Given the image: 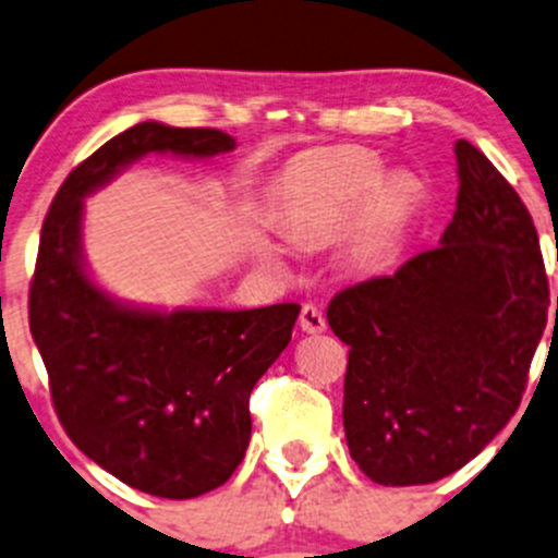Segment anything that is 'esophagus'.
I'll return each mask as SVG.
<instances>
[{"mask_svg": "<svg viewBox=\"0 0 558 558\" xmlns=\"http://www.w3.org/2000/svg\"><path fill=\"white\" fill-rule=\"evenodd\" d=\"M300 326H302V331H307V335H320V331H326L324 311L315 305H305L300 313Z\"/></svg>", "mask_w": 558, "mask_h": 558, "instance_id": "1", "label": "esophagus"}]
</instances>
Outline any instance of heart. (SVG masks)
<instances>
[{
  "instance_id": "obj_1",
  "label": "heart",
  "mask_w": 558,
  "mask_h": 558,
  "mask_svg": "<svg viewBox=\"0 0 558 558\" xmlns=\"http://www.w3.org/2000/svg\"><path fill=\"white\" fill-rule=\"evenodd\" d=\"M413 210V185L404 178L386 180L384 165L362 148L307 156L280 189V213L296 240L326 243L353 220V256L367 267L391 262Z\"/></svg>"
}]
</instances>
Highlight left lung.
Instances as JSON below:
<instances>
[{
  "instance_id": "1",
  "label": "left lung",
  "mask_w": 558,
  "mask_h": 558,
  "mask_svg": "<svg viewBox=\"0 0 558 558\" xmlns=\"http://www.w3.org/2000/svg\"><path fill=\"white\" fill-rule=\"evenodd\" d=\"M453 150L459 196L440 245L340 291L326 311L351 348V459L380 486H424L475 459L519 410L548 320L526 205L475 145Z\"/></svg>"
}]
</instances>
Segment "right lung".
<instances>
[{
    "label": "right lung",
    "instance_id": "add662e5",
    "mask_svg": "<svg viewBox=\"0 0 558 558\" xmlns=\"http://www.w3.org/2000/svg\"><path fill=\"white\" fill-rule=\"evenodd\" d=\"M234 145L218 129L137 123L70 172L39 232L29 329L56 415L88 459L150 497L191 499L232 477L251 440L247 399L289 345L300 305H123L88 278L83 199L148 154L210 159Z\"/></svg>",
    "mask_w": 558,
    "mask_h": 558
}]
</instances>
